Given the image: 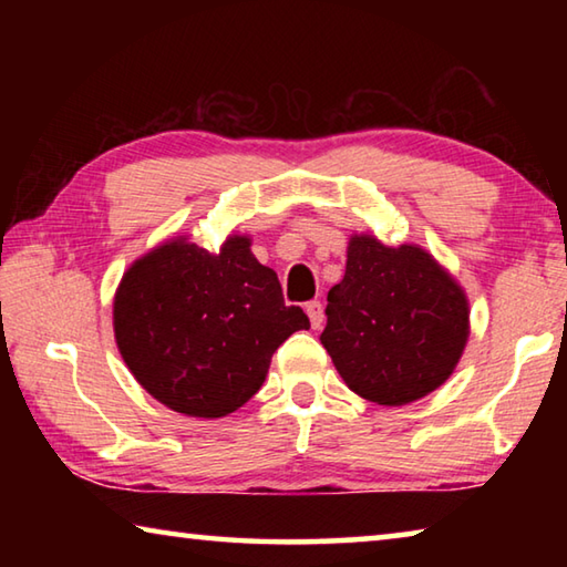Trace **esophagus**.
<instances>
[{
  "mask_svg": "<svg viewBox=\"0 0 567 567\" xmlns=\"http://www.w3.org/2000/svg\"><path fill=\"white\" fill-rule=\"evenodd\" d=\"M305 312H307V318H310V322H312V328H315V330L322 328L324 315H322V302H320V300H310V302H305Z\"/></svg>",
  "mask_w": 567,
  "mask_h": 567,
  "instance_id": "34e87169",
  "label": "esophagus"
}]
</instances>
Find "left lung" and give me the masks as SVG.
Wrapping results in <instances>:
<instances>
[{"instance_id": "left-lung-1", "label": "left lung", "mask_w": 567, "mask_h": 567, "mask_svg": "<svg viewBox=\"0 0 567 567\" xmlns=\"http://www.w3.org/2000/svg\"><path fill=\"white\" fill-rule=\"evenodd\" d=\"M320 334L360 398L405 405L443 385L467 340V300L425 249L354 235Z\"/></svg>"}]
</instances>
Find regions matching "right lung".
I'll list each match as a JSON object with an SVG mask.
<instances>
[{
  "instance_id": "obj_1",
  "label": "right lung",
  "mask_w": 567,
  "mask_h": 567,
  "mask_svg": "<svg viewBox=\"0 0 567 567\" xmlns=\"http://www.w3.org/2000/svg\"><path fill=\"white\" fill-rule=\"evenodd\" d=\"M307 328L275 270L237 235L217 255L185 239L152 249L114 297V338L132 375L192 417L243 408L262 388L272 352Z\"/></svg>"
}]
</instances>
